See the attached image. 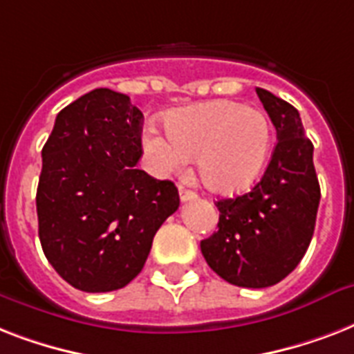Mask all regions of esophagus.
<instances>
[{"instance_id":"34e87169","label":"esophagus","mask_w":354,"mask_h":354,"mask_svg":"<svg viewBox=\"0 0 354 354\" xmlns=\"http://www.w3.org/2000/svg\"><path fill=\"white\" fill-rule=\"evenodd\" d=\"M193 198H196V193H194V191L180 187V200H182V202H187V200H193Z\"/></svg>"}]
</instances>
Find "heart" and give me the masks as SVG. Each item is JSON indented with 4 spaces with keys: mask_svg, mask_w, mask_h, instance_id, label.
Instances as JSON below:
<instances>
[{
    "mask_svg": "<svg viewBox=\"0 0 354 354\" xmlns=\"http://www.w3.org/2000/svg\"><path fill=\"white\" fill-rule=\"evenodd\" d=\"M272 147L266 113L236 101L200 102L167 118V132L149 128L143 149L161 174L183 171L198 156V176L216 194L244 193L257 182Z\"/></svg>",
    "mask_w": 354,
    "mask_h": 354,
    "instance_id": "b5f03b06",
    "label": "heart"
}]
</instances>
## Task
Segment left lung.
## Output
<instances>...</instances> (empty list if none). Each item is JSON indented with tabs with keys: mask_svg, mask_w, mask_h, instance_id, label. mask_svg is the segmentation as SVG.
<instances>
[{
	"mask_svg": "<svg viewBox=\"0 0 354 354\" xmlns=\"http://www.w3.org/2000/svg\"><path fill=\"white\" fill-rule=\"evenodd\" d=\"M255 91L277 130L272 160L250 193L216 202L218 232L200 242L209 268L244 288L272 286L296 268L313 239L322 196L299 112L263 88Z\"/></svg>",
	"mask_w": 354,
	"mask_h": 354,
	"instance_id": "1",
	"label": "left lung"
}]
</instances>
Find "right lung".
Instances as JSON below:
<instances>
[{
    "mask_svg": "<svg viewBox=\"0 0 354 354\" xmlns=\"http://www.w3.org/2000/svg\"><path fill=\"white\" fill-rule=\"evenodd\" d=\"M141 124L143 113L130 97L97 88L58 113L41 149V250L58 275L82 292L127 286L180 205L174 183L136 169Z\"/></svg>",
    "mask_w": 354,
    "mask_h": 354,
    "instance_id": "add662e5",
    "label": "right lung"
}]
</instances>
